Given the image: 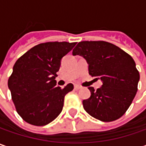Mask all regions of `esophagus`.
Listing matches in <instances>:
<instances>
[{"instance_id":"esophagus-1","label":"esophagus","mask_w":146,"mask_h":146,"mask_svg":"<svg viewBox=\"0 0 146 146\" xmlns=\"http://www.w3.org/2000/svg\"><path fill=\"white\" fill-rule=\"evenodd\" d=\"M82 87L80 86H79V85H75V89L76 90H79V89H81Z\"/></svg>"}]
</instances>
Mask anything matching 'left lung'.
<instances>
[{"instance_id": "8db88e82", "label": "left lung", "mask_w": 146, "mask_h": 146, "mask_svg": "<svg viewBox=\"0 0 146 146\" xmlns=\"http://www.w3.org/2000/svg\"><path fill=\"white\" fill-rule=\"evenodd\" d=\"M87 61L88 73L102 81V87L88 89L91 96L83 101L84 109L102 122L119 119L128 109L137 92L140 75L132 57L106 41H81L73 49Z\"/></svg>"}]
</instances>
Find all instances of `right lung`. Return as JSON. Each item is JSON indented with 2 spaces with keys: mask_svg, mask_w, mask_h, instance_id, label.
I'll return each mask as SVG.
<instances>
[{
  "mask_svg": "<svg viewBox=\"0 0 146 146\" xmlns=\"http://www.w3.org/2000/svg\"><path fill=\"white\" fill-rule=\"evenodd\" d=\"M76 43L46 42L37 44L18 59L8 87L18 114L27 123L44 126L62 112L64 98L72 84L62 88L55 78L61 60Z\"/></svg>",
  "mask_w": 146,
  "mask_h": 146,
  "instance_id": "1",
  "label": "right lung"
}]
</instances>
